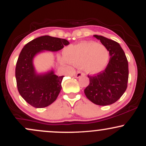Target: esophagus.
<instances>
[{"label": "esophagus", "mask_w": 146, "mask_h": 146, "mask_svg": "<svg viewBox=\"0 0 146 146\" xmlns=\"http://www.w3.org/2000/svg\"><path fill=\"white\" fill-rule=\"evenodd\" d=\"M83 75H84V73L83 72L78 71V73H76V75H75V77H76L77 78H80L81 76H83Z\"/></svg>", "instance_id": "1"}]
</instances>
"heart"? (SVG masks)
Returning <instances> with one entry per match:
<instances>
[{
    "label": "heart",
    "instance_id": "1",
    "mask_svg": "<svg viewBox=\"0 0 146 146\" xmlns=\"http://www.w3.org/2000/svg\"><path fill=\"white\" fill-rule=\"evenodd\" d=\"M64 59L68 62L82 66L87 73H98L106 66L109 51L103 44L95 42H83L68 46L64 51Z\"/></svg>",
    "mask_w": 146,
    "mask_h": 146
}]
</instances>
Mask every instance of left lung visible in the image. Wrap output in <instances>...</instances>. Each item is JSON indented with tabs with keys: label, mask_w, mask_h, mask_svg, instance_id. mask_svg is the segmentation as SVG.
I'll use <instances>...</instances> for the list:
<instances>
[{
	"label": "left lung",
	"mask_w": 146,
	"mask_h": 146,
	"mask_svg": "<svg viewBox=\"0 0 146 146\" xmlns=\"http://www.w3.org/2000/svg\"><path fill=\"white\" fill-rule=\"evenodd\" d=\"M94 36L108 48L110 60L105 70L93 75H88L90 82L84 93L95 104L110 105L121 98L128 86V60L118 42L102 36Z\"/></svg>",
	"instance_id": "obj_1"
}]
</instances>
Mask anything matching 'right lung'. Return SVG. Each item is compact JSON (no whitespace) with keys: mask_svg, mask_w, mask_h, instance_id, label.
I'll return each mask as SVG.
<instances>
[{"mask_svg":"<svg viewBox=\"0 0 146 146\" xmlns=\"http://www.w3.org/2000/svg\"><path fill=\"white\" fill-rule=\"evenodd\" d=\"M68 44L65 39L44 36L30 41L22 49L16 62V84L22 98L33 107L44 108L56 101L64 78L63 75H55L53 71L46 74H36L33 57L44 50L58 51Z\"/></svg>","mask_w":146,"mask_h":146,"instance_id":"1","label":"right lung"}]
</instances>
